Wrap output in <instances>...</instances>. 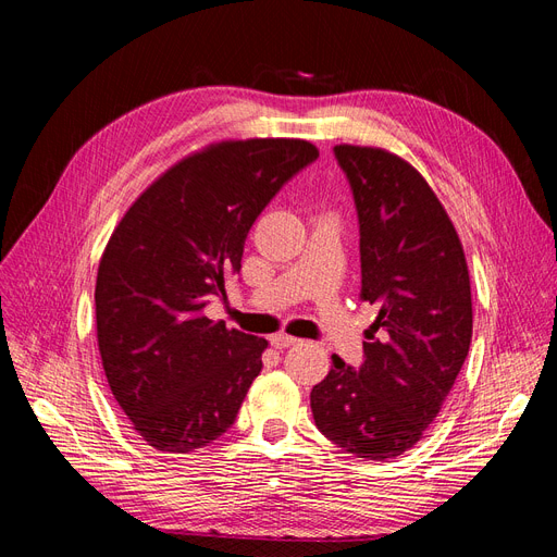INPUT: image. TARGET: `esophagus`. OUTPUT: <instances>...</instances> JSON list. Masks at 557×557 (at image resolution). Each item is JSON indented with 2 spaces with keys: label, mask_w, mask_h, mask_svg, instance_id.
Listing matches in <instances>:
<instances>
[{
  "label": "esophagus",
  "mask_w": 557,
  "mask_h": 557,
  "mask_svg": "<svg viewBox=\"0 0 557 557\" xmlns=\"http://www.w3.org/2000/svg\"><path fill=\"white\" fill-rule=\"evenodd\" d=\"M299 339H295V336H290V334H274L272 336V346L274 348H288V346H295Z\"/></svg>",
  "instance_id": "esophagus-1"
}]
</instances>
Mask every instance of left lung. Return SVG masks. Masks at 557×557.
Masks as SVG:
<instances>
[{
	"instance_id": "1",
	"label": "left lung",
	"mask_w": 557,
	"mask_h": 557,
	"mask_svg": "<svg viewBox=\"0 0 557 557\" xmlns=\"http://www.w3.org/2000/svg\"><path fill=\"white\" fill-rule=\"evenodd\" d=\"M360 223V297L379 309L364 362L332 356L313 385L315 428L346 453L391 460L423 440L471 344L469 269L428 181L374 146H334Z\"/></svg>"
}]
</instances>
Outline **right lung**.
Here are the masks:
<instances>
[{
    "instance_id": "right-lung-1",
    "label": "right lung",
    "mask_w": 557,
    "mask_h": 557,
    "mask_svg": "<svg viewBox=\"0 0 557 557\" xmlns=\"http://www.w3.org/2000/svg\"><path fill=\"white\" fill-rule=\"evenodd\" d=\"M318 158L305 139L218 141L134 199L102 252L97 344L117 407L164 453L213 444L262 369L267 339L205 315L242 269L248 230Z\"/></svg>"
}]
</instances>
